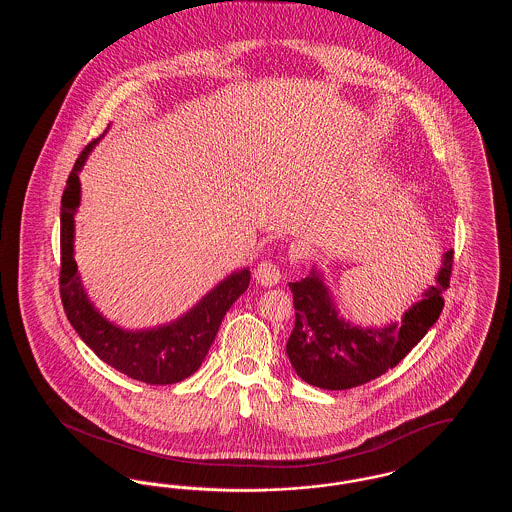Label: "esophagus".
Returning a JSON list of instances; mask_svg holds the SVG:
<instances>
[{
  "label": "esophagus",
  "mask_w": 512,
  "mask_h": 512,
  "mask_svg": "<svg viewBox=\"0 0 512 512\" xmlns=\"http://www.w3.org/2000/svg\"><path fill=\"white\" fill-rule=\"evenodd\" d=\"M255 280L265 286V288H272L282 280L280 268L276 267L272 261H263L259 267L255 268Z\"/></svg>",
  "instance_id": "1"
}]
</instances>
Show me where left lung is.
I'll return each mask as SVG.
<instances>
[{"label": "left lung", "mask_w": 512, "mask_h": 512, "mask_svg": "<svg viewBox=\"0 0 512 512\" xmlns=\"http://www.w3.org/2000/svg\"><path fill=\"white\" fill-rule=\"evenodd\" d=\"M451 268L453 249L443 253L434 286L420 293L401 320L361 326L341 317L322 270L313 265L301 282H290L295 324L286 353L297 376L322 390H349L399 365L441 315Z\"/></svg>", "instance_id": "1"}]
</instances>
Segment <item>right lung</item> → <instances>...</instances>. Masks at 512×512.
<instances>
[{
    "label": "right lung",
    "mask_w": 512,
    "mask_h": 512,
    "mask_svg": "<svg viewBox=\"0 0 512 512\" xmlns=\"http://www.w3.org/2000/svg\"><path fill=\"white\" fill-rule=\"evenodd\" d=\"M105 134L107 130L78 155L61 197V301L76 334L103 363L151 386L176 384L201 366L222 318L247 290L251 274L249 268L234 270L167 324L128 330L103 317L84 290L74 261V215L80 207V172Z\"/></svg>",
    "instance_id": "obj_1"
}]
</instances>
